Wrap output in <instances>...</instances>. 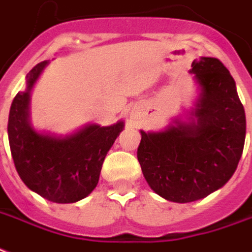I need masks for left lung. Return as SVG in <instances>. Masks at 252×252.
<instances>
[{"mask_svg":"<svg viewBox=\"0 0 252 252\" xmlns=\"http://www.w3.org/2000/svg\"><path fill=\"white\" fill-rule=\"evenodd\" d=\"M198 96L185 118L141 133L137 160L148 185L166 201L194 202L233 177L246 139V115L228 70L217 58L191 64Z\"/></svg>","mask_w":252,"mask_h":252,"instance_id":"1","label":"left lung"}]
</instances>
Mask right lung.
Masks as SVG:
<instances>
[{
	"mask_svg": "<svg viewBox=\"0 0 252 252\" xmlns=\"http://www.w3.org/2000/svg\"><path fill=\"white\" fill-rule=\"evenodd\" d=\"M49 63H38L26 75V90L11 103L9 144L15 169L29 189L51 202L74 203L96 188L103 161L124 129V122L107 126L92 123L67 134L35 129L30 119V96Z\"/></svg>",
	"mask_w": 252,
	"mask_h": 252,
	"instance_id": "right-lung-1",
	"label": "right lung"
}]
</instances>
